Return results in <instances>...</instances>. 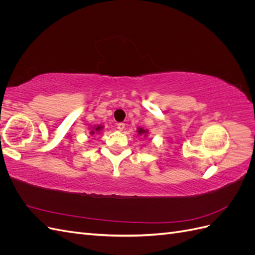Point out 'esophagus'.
<instances>
[{"label": "esophagus", "instance_id": "34e87169", "mask_svg": "<svg viewBox=\"0 0 255 255\" xmlns=\"http://www.w3.org/2000/svg\"><path fill=\"white\" fill-rule=\"evenodd\" d=\"M125 128H126V125H125V123L120 122V123H118V125H117V128L120 130V132H121V130L125 129Z\"/></svg>", "mask_w": 255, "mask_h": 255}]
</instances>
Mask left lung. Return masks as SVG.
<instances>
[{
    "label": "left lung",
    "instance_id": "1",
    "mask_svg": "<svg viewBox=\"0 0 255 255\" xmlns=\"http://www.w3.org/2000/svg\"><path fill=\"white\" fill-rule=\"evenodd\" d=\"M136 132L138 133V135L142 136V137H146V136H148V134H149V130L148 129H144L142 128H137Z\"/></svg>",
    "mask_w": 255,
    "mask_h": 255
}]
</instances>
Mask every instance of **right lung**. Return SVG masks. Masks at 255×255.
Listing matches in <instances>:
<instances>
[{
  "mask_svg": "<svg viewBox=\"0 0 255 255\" xmlns=\"http://www.w3.org/2000/svg\"><path fill=\"white\" fill-rule=\"evenodd\" d=\"M104 128V127L103 126H94L92 127L91 128H89L90 130H89V134L91 135V136H94V135H96V134H100L102 132V129Z\"/></svg>",
  "mask_w": 255,
  "mask_h": 255,
  "instance_id": "add662e5",
  "label": "right lung"
}]
</instances>
